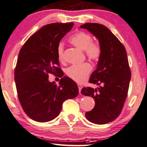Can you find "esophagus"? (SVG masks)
<instances>
[{
  "instance_id": "1",
  "label": "esophagus",
  "mask_w": 147,
  "mask_h": 147,
  "mask_svg": "<svg viewBox=\"0 0 147 147\" xmlns=\"http://www.w3.org/2000/svg\"><path fill=\"white\" fill-rule=\"evenodd\" d=\"M78 89H79V92H80V93H81V90H82L83 86L80 84H78Z\"/></svg>"
}]
</instances>
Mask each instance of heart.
I'll list each match as a JSON object with an SVG mask.
<instances>
[{
	"label": "heart",
	"mask_w": 147,
	"mask_h": 147,
	"mask_svg": "<svg viewBox=\"0 0 147 147\" xmlns=\"http://www.w3.org/2000/svg\"><path fill=\"white\" fill-rule=\"evenodd\" d=\"M92 36L84 31H79L69 38V41L71 44L82 50H84L87 57L91 60L98 61L102 54V48L100 44L92 41ZM58 58L60 61L63 60V45L58 44L57 48ZM92 69L90 63H83L79 65H72L67 67L65 74L67 76L74 82L82 83L88 78Z\"/></svg>",
	"instance_id": "heart-1"
}]
</instances>
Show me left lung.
Listing matches in <instances>:
<instances>
[{"label":"left lung","mask_w":147,"mask_h":147,"mask_svg":"<svg viewBox=\"0 0 147 147\" xmlns=\"http://www.w3.org/2000/svg\"><path fill=\"white\" fill-rule=\"evenodd\" d=\"M86 28L99 40L102 54L97 69L89 78L91 84L100 86L97 89L82 88L81 93L91 96L95 105L86 113L87 119L95 124L111 122L119 115L128 93L131 71L126 50L110 30L98 23H86Z\"/></svg>","instance_id":"8db88e82"}]
</instances>
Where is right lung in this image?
<instances>
[{"label":"right lung","instance_id":"add662e5","mask_svg":"<svg viewBox=\"0 0 147 147\" xmlns=\"http://www.w3.org/2000/svg\"><path fill=\"white\" fill-rule=\"evenodd\" d=\"M74 25L52 23L41 28L20 49L14 70L17 94L23 110L38 122L58 115L65 100L78 95L77 84L63 77L58 85L48 81V74L62 77L57 55L58 44Z\"/></svg>","mask_w":147,"mask_h":147}]
</instances>
